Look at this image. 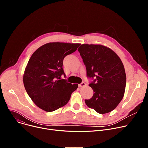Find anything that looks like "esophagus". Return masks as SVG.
<instances>
[{"mask_svg":"<svg viewBox=\"0 0 148 148\" xmlns=\"http://www.w3.org/2000/svg\"><path fill=\"white\" fill-rule=\"evenodd\" d=\"M85 86H86V84L85 83V82H82V83H81V84H79V85H78V86H79V87H84Z\"/></svg>","mask_w":148,"mask_h":148,"instance_id":"34e87169","label":"esophagus"}]
</instances>
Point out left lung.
<instances>
[{"label":"left lung","instance_id":"left-lung-1","mask_svg":"<svg viewBox=\"0 0 148 148\" xmlns=\"http://www.w3.org/2000/svg\"><path fill=\"white\" fill-rule=\"evenodd\" d=\"M87 69V75L95 78L89 84L94 91L87 106L99 114L113 111L122 99L126 74L119 56L111 49L100 45H81L78 49Z\"/></svg>","mask_w":148,"mask_h":148}]
</instances>
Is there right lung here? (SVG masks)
<instances>
[{
    "label": "right lung",
    "mask_w": 148,
    "mask_h": 148,
    "mask_svg": "<svg viewBox=\"0 0 148 148\" xmlns=\"http://www.w3.org/2000/svg\"><path fill=\"white\" fill-rule=\"evenodd\" d=\"M79 43L53 42L37 49L29 59L23 74V84L33 102L46 112L67 103L78 84L61 79L64 57L76 51Z\"/></svg>",
    "instance_id": "obj_1"
}]
</instances>
